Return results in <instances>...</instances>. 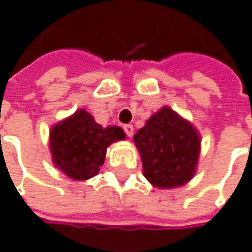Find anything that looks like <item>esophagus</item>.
Here are the masks:
<instances>
[{
    "label": "esophagus",
    "instance_id": "obj_1",
    "mask_svg": "<svg viewBox=\"0 0 252 252\" xmlns=\"http://www.w3.org/2000/svg\"><path fill=\"white\" fill-rule=\"evenodd\" d=\"M124 132H126V135L128 137L133 136V126H132V124H126V126H124Z\"/></svg>",
    "mask_w": 252,
    "mask_h": 252
}]
</instances>
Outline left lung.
I'll list each match as a JSON object with an SVG mask.
<instances>
[{"label":"left lung","mask_w":252,"mask_h":252,"mask_svg":"<svg viewBox=\"0 0 252 252\" xmlns=\"http://www.w3.org/2000/svg\"><path fill=\"white\" fill-rule=\"evenodd\" d=\"M140 151L143 171L154 186L169 189L194 175L200 137L193 126L164 106L133 136Z\"/></svg>","instance_id":"left-lung-1"}]
</instances>
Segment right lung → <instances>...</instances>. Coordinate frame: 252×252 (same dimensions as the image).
I'll return each instance as SVG.
<instances>
[{"label": "right lung", "mask_w": 252, "mask_h": 252, "mask_svg": "<svg viewBox=\"0 0 252 252\" xmlns=\"http://www.w3.org/2000/svg\"><path fill=\"white\" fill-rule=\"evenodd\" d=\"M124 137L126 133L120 126L102 128L86 110H78L51 129L50 147L54 163L72 180H89L104 164L110 143Z\"/></svg>", "instance_id": "right-lung-1"}]
</instances>
